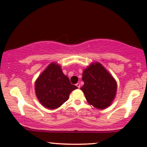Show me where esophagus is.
Instances as JSON below:
<instances>
[{"mask_svg": "<svg viewBox=\"0 0 147 147\" xmlns=\"http://www.w3.org/2000/svg\"><path fill=\"white\" fill-rule=\"evenodd\" d=\"M76 85H77L78 88H80V87H81V85H80V83H77V84H76Z\"/></svg>", "mask_w": 147, "mask_h": 147, "instance_id": "esophagus-1", "label": "esophagus"}]
</instances>
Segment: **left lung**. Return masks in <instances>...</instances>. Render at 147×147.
<instances>
[{
	"instance_id": "8db88e82",
	"label": "left lung",
	"mask_w": 147,
	"mask_h": 147,
	"mask_svg": "<svg viewBox=\"0 0 147 147\" xmlns=\"http://www.w3.org/2000/svg\"><path fill=\"white\" fill-rule=\"evenodd\" d=\"M82 80L84 85L81 90L90 105L98 109L111 105L117 93V82L100 63H92L85 68Z\"/></svg>"
}]
</instances>
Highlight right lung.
Here are the masks:
<instances>
[{"label": "right lung", "instance_id": "obj_1", "mask_svg": "<svg viewBox=\"0 0 147 147\" xmlns=\"http://www.w3.org/2000/svg\"><path fill=\"white\" fill-rule=\"evenodd\" d=\"M77 87L72 85L63 73L59 64H50L37 78L35 93L40 104L47 109H55L67 101L72 91Z\"/></svg>", "mask_w": 147, "mask_h": 147}]
</instances>
